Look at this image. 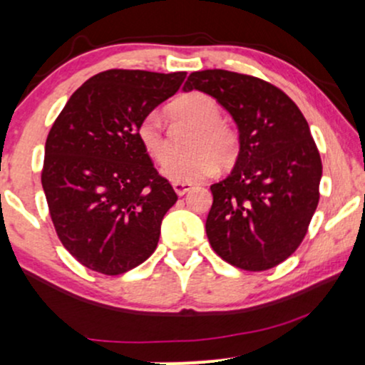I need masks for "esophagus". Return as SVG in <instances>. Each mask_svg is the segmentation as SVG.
Here are the masks:
<instances>
[{"instance_id": "obj_1", "label": "esophagus", "mask_w": 365, "mask_h": 365, "mask_svg": "<svg viewBox=\"0 0 365 365\" xmlns=\"http://www.w3.org/2000/svg\"><path fill=\"white\" fill-rule=\"evenodd\" d=\"M173 188L178 195H185L187 192L192 188V185L190 183H173Z\"/></svg>"}]
</instances>
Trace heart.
<instances>
[{
	"instance_id": "1",
	"label": "heart",
	"mask_w": 365,
	"mask_h": 365,
	"mask_svg": "<svg viewBox=\"0 0 365 365\" xmlns=\"http://www.w3.org/2000/svg\"><path fill=\"white\" fill-rule=\"evenodd\" d=\"M173 120L187 121L197 127V132L188 142L190 154L173 158L163 166V177L175 183H194L209 177L216 165L228 166L238 154V137L235 130L223 123V111L216 99L202 92L183 96L168 106ZM137 137L154 161L163 163L168 158V142L163 133L156 115H148L137 127Z\"/></svg>"
}]
</instances>
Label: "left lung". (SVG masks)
<instances>
[{
    "mask_svg": "<svg viewBox=\"0 0 365 365\" xmlns=\"http://www.w3.org/2000/svg\"><path fill=\"white\" fill-rule=\"evenodd\" d=\"M215 98L235 120V166L212 183L206 233L232 266H278L304 240L319 202L322 165L307 120L278 87L228 70L190 73L183 91Z\"/></svg>",
    "mask_w": 365,
    "mask_h": 365,
    "instance_id": "1",
    "label": "left lung"
}]
</instances>
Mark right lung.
I'll use <instances>...</instances> for the list:
<instances>
[{
  "mask_svg": "<svg viewBox=\"0 0 365 365\" xmlns=\"http://www.w3.org/2000/svg\"><path fill=\"white\" fill-rule=\"evenodd\" d=\"M185 75H94L49 130L41 177L49 215L65 249L92 271L123 274L156 250L163 217L178 197L158 175L137 127Z\"/></svg>",
  "mask_w": 365,
  "mask_h": 365,
  "instance_id": "1",
  "label": "right lung"
}]
</instances>
